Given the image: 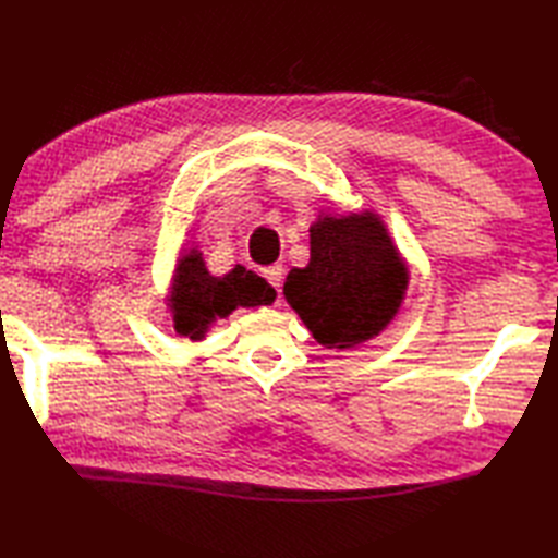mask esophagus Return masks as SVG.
<instances>
[{"label":"esophagus","mask_w":558,"mask_h":558,"mask_svg":"<svg viewBox=\"0 0 558 558\" xmlns=\"http://www.w3.org/2000/svg\"><path fill=\"white\" fill-rule=\"evenodd\" d=\"M263 275L271 283V287H275L277 291H281V281H283V267L281 265H271V267L263 269Z\"/></svg>","instance_id":"34e87169"}]
</instances>
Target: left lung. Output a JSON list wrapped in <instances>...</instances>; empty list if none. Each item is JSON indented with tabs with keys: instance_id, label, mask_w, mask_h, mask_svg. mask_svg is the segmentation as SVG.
Segmentation results:
<instances>
[{
	"instance_id": "1",
	"label": "left lung",
	"mask_w": 558,
	"mask_h": 558,
	"mask_svg": "<svg viewBox=\"0 0 558 558\" xmlns=\"http://www.w3.org/2000/svg\"><path fill=\"white\" fill-rule=\"evenodd\" d=\"M408 281L411 269L377 213H319L311 259L289 271L283 299L319 345L353 351L391 325Z\"/></svg>"
}]
</instances>
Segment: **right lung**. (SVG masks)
Masks as SVG:
<instances>
[{
	"instance_id": "add662e5",
	"label": "right lung",
	"mask_w": 558,
	"mask_h": 558,
	"mask_svg": "<svg viewBox=\"0 0 558 558\" xmlns=\"http://www.w3.org/2000/svg\"><path fill=\"white\" fill-rule=\"evenodd\" d=\"M275 299L277 291L243 265L215 277L207 269L203 253L193 245L181 247L177 255L165 303L171 333L195 343L203 341L219 319H227L239 307L271 305Z\"/></svg>"
}]
</instances>
